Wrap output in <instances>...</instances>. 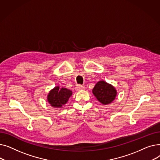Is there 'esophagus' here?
Instances as JSON below:
<instances>
[{
	"mask_svg": "<svg viewBox=\"0 0 160 160\" xmlns=\"http://www.w3.org/2000/svg\"><path fill=\"white\" fill-rule=\"evenodd\" d=\"M75 89H77V91H80V90H82V89H84V86H83L82 85H77V86H76Z\"/></svg>",
	"mask_w": 160,
	"mask_h": 160,
	"instance_id": "obj_1",
	"label": "esophagus"
}]
</instances>
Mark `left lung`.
Segmentation results:
<instances>
[{"mask_svg": "<svg viewBox=\"0 0 160 160\" xmlns=\"http://www.w3.org/2000/svg\"><path fill=\"white\" fill-rule=\"evenodd\" d=\"M93 93L100 102L106 105L110 104L115 99L117 91L112 85L104 81H100L93 89Z\"/></svg>", "mask_w": 160, "mask_h": 160, "instance_id": "obj_1", "label": "left lung"}]
</instances>
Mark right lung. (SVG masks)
<instances>
[{"label": "right lung", "instance_id": "1", "mask_svg": "<svg viewBox=\"0 0 160 160\" xmlns=\"http://www.w3.org/2000/svg\"><path fill=\"white\" fill-rule=\"evenodd\" d=\"M71 95L72 91L71 90L66 88H62L60 89L59 87H56L50 91L47 99L52 106L61 108L68 101Z\"/></svg>", "mask_w": 160, "mask_h": 160}]
</instances>
